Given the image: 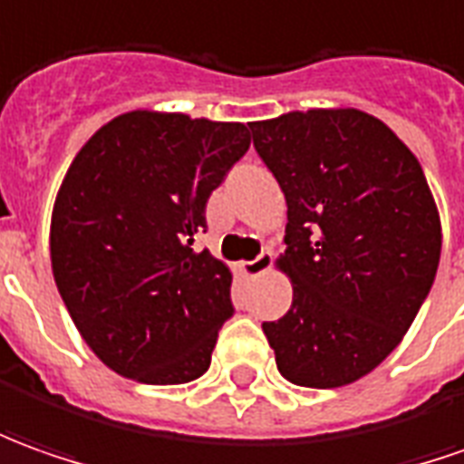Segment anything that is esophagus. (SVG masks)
<instances>
[{
	"label": "esophagus",
	"instance_id": "34e87169",
	"mask_svg": "<svg viewBox=\"0 0 464 464\" xmlns=\"http://www.w3.org/2000/svg\"><path fill=\"white\" fill-rule=\"evenodd\" d=\"M272 251H261L256 258H251V261H241V272L246 276H258V274H264L269 266H272Z\"/></svg>",
	"mask_w": 464,
	"mask_h": 464
}]
</instances>
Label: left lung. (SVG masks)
Returning a JSON list of instances; mask_svg holds the SVG:
<instances>
[{
    "label": "left lung",
    "mask_w": 464,
    "mask_h": 464,
    "mask_svg": "<svg viewBox=\"0 0 464 464\" xmlns=\"http://www.w3.org/2000/svg\"><path fill=\"white\" fill-rule=\"evenodd\" d=\"M254 147L286 200L292 307L264 323L279 373L338 389L386 361L434 285L442 226L419 160L358 109L251 121Z\"/></svg>",
    "instance_id": "left-lung-1"
}]
</instances>
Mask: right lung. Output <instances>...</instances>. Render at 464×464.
<instances>
[{
	"label": "right lung",
	"instance_id": "add662e5",
	"mask_svg": "<svg viewBox=\"0 0 464 464\" xmlns=\"http://www.w3.org/2000/svg\"><path fill=\"white\" fill-rule=\"evenodd\" d=\"M248 144L236 121L129 111L68 167L50 220L53 276L88 348L119 376L175 386L208 371L233 276L192 241Z\"/></svg>",
	"mask_w": 464,
	"mask_h": 464
}]
</instances>
